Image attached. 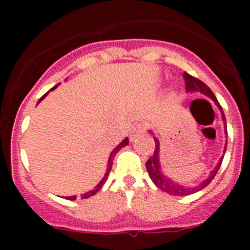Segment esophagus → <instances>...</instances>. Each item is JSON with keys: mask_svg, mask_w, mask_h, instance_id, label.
<instances>
[{"mask_svg": "<svg viewBox=\"0 0 250 250\" xmlns=\"http://www.w3.org/2000/svg\"><path fill=\"white\" fill-rule=\"evenodd\" d=\"M146 130V125H144V123H138V125H135V127L133 128L132 133H130V140H134L135 138H138L139 135L143 134V133H145Z\"/></svg>", "mask_w": 250, "mask_h": 250, "instance_id": "34e87169", "label": "esophagus"}]
</instances>
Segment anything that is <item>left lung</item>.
<instances>
[{"label": "left lung", "instance_id": "left-lung-1", "mask_svg": "<svg viewBox=\"0 0 250 250\" xmlns=\"http://www.w3.org/2000/svg\"><path fill=\"white\" fill-rule=\"evenodd\" d=\"M183 76H184V80H185V88L188 92L203 93L204 95H207V97L210 98V99L215 103L216 106L221 110V116H223L224 125H225V133L228 134V130H226L225 115H224L223 109H221L220 104H219V102L216 100L215 95H214V93L211 92L210 88H209L206 83H203L202 81H200L198 78L191 76V75L188 74V72H184ZM153 139H155V141H156V148H155V151H153V155L151 156V157L147 160V162H146V169H147L148 175H150L151 180L153 181V184H155V185L157 186L160 190L165 191V192L169 193V195L188 196V195H191V193H195V192H197V191L202 190V188H204L207 185H209V184L211 183V180H213L214 176H215L216 173H218L219 168H220L221 162H223L224 156L220 158V161H219V163H218V166L215 167V169L211 170L210 176H209L208 179H206V180H204L200 186H196V188H188V186H185V188H184L183 185H179L178 183H175V181L170 180L169 178H167V176L163 175L162 170H161L160 160H158V152H160V150H158V148H160V144H158V140L156 139V138H153ZM225 151H226V146H225ZM225 151H224V153H225Z\"/></svg>", "mask_w": 250, "mask_h": 250}]
</instances>
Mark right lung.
<instances>
[{"mask_svg":"<svg viewBox=\"0 0 250 250\" xmlns=\"http://www.w3.org/2000/svg\"><path fill=\"white\" fill-rule=\"evenodd\" d=\"M57 85H58V84H57ZM57 85H54V87H53L52 89H50V90H53V89H54V88H57ZM47 94H48V93H46V94H44L43 97H42L41 99L39 100V103L41 102V100L43 99V98L46 97ZM128 143H129V141H128V139H125V140L122 141V143L120 144V145H118V146H116V147L113 148V151H112V152H111V155H110V158H109V163H107V169H106V173H105V175H104V178H103V180L100 181V183L98 184V185L95 186V188H93V190H90V191H88V192L83 193V195H82V198H88V197H90V196L95 195V193H97L98 191H99L100 188H103V185H104V184H105V181L107 180V176H109V173H110L111 168H112V163H113V162H112V160H113V158H115L116 153H117L118 151L121 150V148H122V147H125V145H128ZM66 198H67V200H70V201H75V200H76V196H71V197H66Z\"/></svg>","mask_w":250,"mask_h":250,"instance_id":"1","label":"right lung"}]
</instances>
